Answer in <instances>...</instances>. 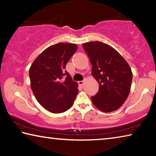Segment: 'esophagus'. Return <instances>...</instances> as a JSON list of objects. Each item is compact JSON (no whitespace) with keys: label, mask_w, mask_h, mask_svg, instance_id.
Masks as SVG:
<instances>
[{"label":"esophagus","mask_w":156,"mask_h":156,"mask_svg":"<svg viewBox=\"0 0 156 156\" xmlns=\"http://www.w3.org/2000/svg\"><path fill=\"white\" fill-rule=\"evenodd\" d=\"M83 83H84V80L78 81V84H80V85H83Z\"/></svg>","instance_id":"1"}]
</instances>
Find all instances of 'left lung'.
I'll return each mask as SVG.
<instances>
[{"instance_id": "1", "label": "left lung", "mask_w": 156, "mask_h": 156, "mask_svg": "<svg viewBox=\"0 0 156 156\" xmlns=\"http://www.w3.org/2000/svg\"><path fill=\"white\" fill-rule=\"evenodd\" d=\"M92 65L91 73L99 84V90L91 99L98 109L112 112L119 109L130 92L133 74L123 57L102 42L83 44Z\"/></svg>"}]
</instances>
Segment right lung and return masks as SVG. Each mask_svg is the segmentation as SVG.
<instances>
[{
  "instance_id": "obj_1",
  "label": "right lung",
  "mask_w": 156,
  "mask_h": 156,
  "mask_svg": "<svg viewBox=\"0 0 156 156\" xmlns=\"http://www.w3.org/2000/svg\"><path fill=\"white\" fill-rule=\"evenodd\" d=\"M76 44L60 43L49 47L30 69L31 88L42 107L54 113L72 106L78 93V83L65 70L66 64L77 50Z\"/></svg>"
}]
</instances>
